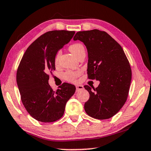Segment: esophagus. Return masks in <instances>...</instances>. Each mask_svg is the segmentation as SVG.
<instances>
[{"instance_id":"esophagus-1","label":"esophagus","mask_w":151,"mask_h":151,"mask_svg":"<svg viewBox=\"0 0 151 151\" xmlns=\"http://www.w3.org/2000/svg\"><path fill=\"white\" fill-rule=\"evenodd\" d=\"M76 91H78L79 90H83L84 87L82 85H76Z\"/></svg>"}]
</instances>
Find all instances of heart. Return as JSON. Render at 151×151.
Masks as SVG:
<instances>
[{
    "label": "heart",
    "instance_id": "obj_1",
    "mask_svg": "<svg viewBox=\"0 0 151 151\" xmlns=\"http://www.w3.org/2000/svg\"><path fill=\"white\" fill-rule=\"evenodd\" d=\"M69 50L73 53V55H75L76 58H78L82 53L85 52V48L81 44L79 43H75L70 45L69 47ZM60 56V52L58 51L57 54L56 55L55 57V63L58 64V61H59V58ZM80 75V72H73L71 70H68L64 74V78L65 80L70 81V82H74L75 81L76 78L77 76Z\"/></svg>",
    "mask_w": 151,
    "mask_h": 151
}]
</instances>
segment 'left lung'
<instances>
[{
	"instance_id": "left-lung-1",
	"label": "left lung",
	"mask_w": 151,
	"mask_h": 151,
	"mask_svg": "<svg viewBox=\"0 0 151 151\" xmlns=\"http://www.w3.org/2000/svg\"><path fill=\"white\" fill-rule=\"evenodd\" d=\"M73 40L83 42L87 49L88 78L100 82L96 88L84 86L90 94L85 111L96 119L111 118L123 106L131 85L132 72L123 49L106 32L97 29L77 32Z\"/></svg>"
}]
</instances>
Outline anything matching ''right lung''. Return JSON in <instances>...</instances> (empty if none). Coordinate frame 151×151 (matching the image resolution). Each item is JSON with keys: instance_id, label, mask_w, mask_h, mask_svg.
<instances>
[{"instance_id": "obj_1", "label": "right lung", "mask_w": 151, "mask_h": 151, "mask_svg": "<svg viewBox=\"0 0 151 151\" xmlns=\"http://www.w3.org/2000/svg\"><path fill=\"white\" fill-rule=\"evenodd\" d=\"M75 31L51 30L35 40L22 57L17 73V83L24 106L38 121L51 122L63 116L67 101L76 87L63 83L57 91L48 84V74L55 70L58 51L70 42Z\"/></svg>"}]
</instances>
